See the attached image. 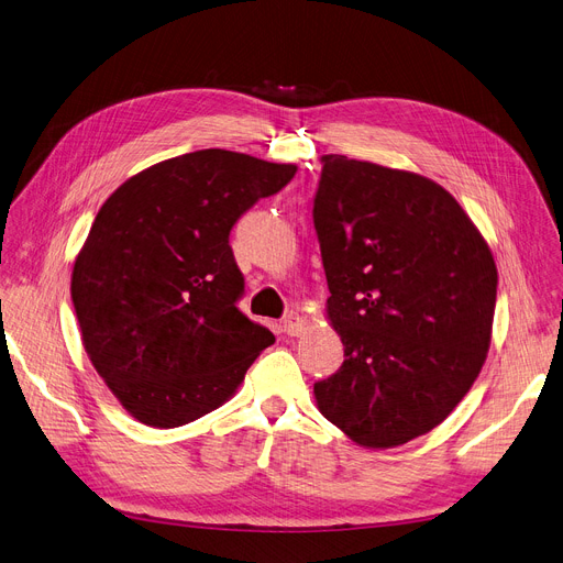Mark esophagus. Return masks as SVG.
Wrapping results in <instances>:
<instances>
[{"instance_id":"obj_1","label":"esophagus","mask_w":563,"mask_h":563,"mask_svg":"<svg viewBox=\"0 0 563 563\" xmlns=\"http://www.w3.org/2000/svg\"><path fill=\"white\" fill-rule=\"evenodd\" d=\"M305 330H307V323H305V318L300 313H288L286 316L284 332L288 336H300V334H305Z\"/></svg>"}]
</instances>
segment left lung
<instances>
[{"label":"left lung","mask_w":563,"mask_h":563,"mask_svg":"<svg viewBox=\"0 0 563 563\" xmlns=\"http://www.w3.org/2000/svg\"><path fill=\"white\" fill-rule=\"evenodd\" d=\"M313 224L343 364L313 385L328 421L366 449L433 431L486 362L493 252L461 203L415 172L325 155Z\"/></svg>","instance_id":"obj_1"}]
</instances>
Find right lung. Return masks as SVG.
<instances>
[{
    "mask_svg": "<svg viewBox=\"0 0 563 563\" xmlns=\"http://www.w3.org/2000/svg\"><path fill=\"white\" fill-rule=\"evenodd\" d=\"M296 172L203 148L130 176L100 206L70 296L85 351L130 417L176 428L218 410L275 343L235 307L245 282L229 231Z\"/></svg>",
    "mask_w": 563,
    "mask_h": 563,
    "instance_id": "add662e5",
    "label": "right lung"
}]
</instances>
